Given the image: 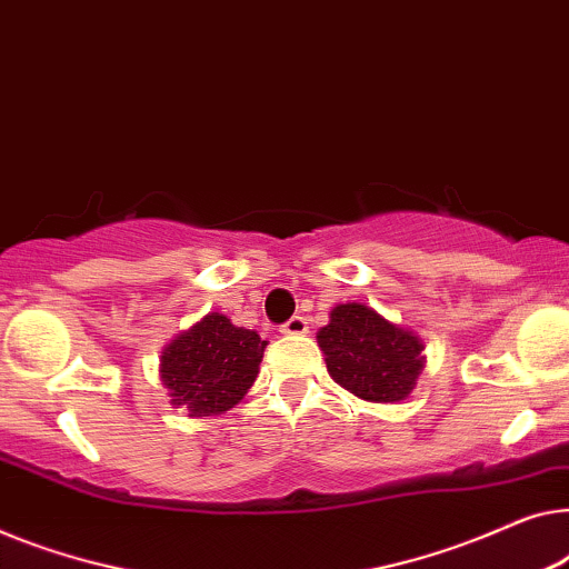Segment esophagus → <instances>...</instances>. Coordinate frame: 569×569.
I'll use <instances>...</instances> for the list:
<instances>
[{
    "label": "esophagus",
    "mask_w": 569,
    "mask_h": 569,
    "mask_svg": "<svg viewBox=\"0 0 569 569\" xmlns=\"http://www.w3.org/2000/svg\"><path fill=\"white\" fill-rule=\"evenodd\" d=\"M282 333H287V336H305V333H308V320H305L302 316L290 318L282 326Z\"/></svg>",
    "instance_id": "obj_1"
}]
</instances>
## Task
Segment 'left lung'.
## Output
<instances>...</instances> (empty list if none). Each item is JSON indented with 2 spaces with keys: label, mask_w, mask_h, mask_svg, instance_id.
Here are the masks:
<instances>
[{
  "label": "left lung",
  "mask_w": 569,
  "mask_h": 569,
  "mask_svg": "<svg viewBox=\"0 0 569 569\" xmlns=\"http://www.w3.org/2000/svg\"><path fill=\"white\" fill-rule=\"evenodd\" d=\"M328 375L369 402H398L413 392L423 369V343L361 302H343L318 331Z\"/></svg>",
  "instance_id": "left-lung-1"
}]
</instances>
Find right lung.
<instances>
[{"instance_id": "right-lung-1", "label": "right lung", "mask_w": 569, "mask_h": 569, "mask_svg": "<svg viewBox=\"0 0 569 569\" xmlns=\"http://www.w3.org/2000/svg\"><path fill=\"white\" fill-rule=\"evenodd\" d=\"M264 349L257 331L233 326L223 312H208L161 351V382L171 406H184L194 418L226 413L257 380Z\"/></svg>"}]
</instances>
